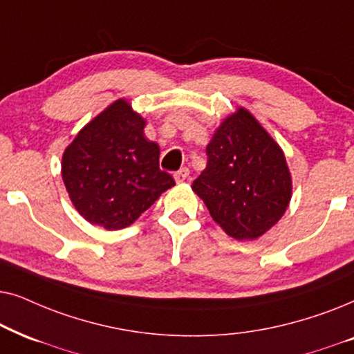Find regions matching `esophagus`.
Here are the masks:
<instances>
[{"instance_id":"1","label":"esophagus","mask_w":354,"mask_h":354,"mask_svg":"<svg viewBox=\"0 0 354 354\" xmlns=\"http://www.w3.org/2000/svg\"><path fill=\"white\" fill-rule=\"evenodd\" d=\"M187 178H189V169H187V168H181V169H178L176 173H174V180H176L178 183L186 181Z\"/></svg>"}]
</instances>
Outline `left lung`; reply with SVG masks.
I'll return each instance as SVG.
<instances>
[{
  "label": "left lung",
  "instance_id": "8db88e82",
  "mask_svg": "<svg viewBox=\"0 0 354 354\" xmlns=\"http://www.w3.org/2000/svg\"><path fill=\"white\" fill-rule=\"evenodd\" d=\"M207 167L192 183L212 218L234 239H256L281 218L291 199L283 150L244 108L207 145Z\"/></svg>",
  "mask_w": 354,
  "mask_h": 354
}]
</instances>
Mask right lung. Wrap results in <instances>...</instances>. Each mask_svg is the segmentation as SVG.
Instances as JSON below:
<instances>
[{
  "label": "right lung",
  "mask_w": 354,
  "mask_h": 354,
  "mask_svg": "<svg viewBox=\"0 0 354 354\" xmlns=\"http://www.w3.org/2000/svg\"><path fill=\"white\" fill-rule=\"evenodd\" d=\"M145 120L116 100L79 131L63 153L61 174L75 210L92 225L121 230L174 186L145 139Z\"/></svg>",
  "instance_id": "add662e5"
}]
</instances>
